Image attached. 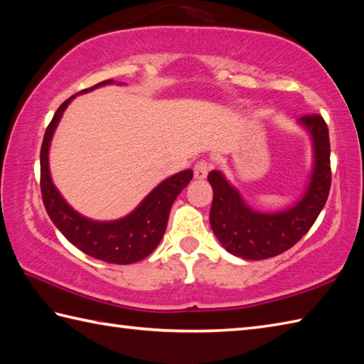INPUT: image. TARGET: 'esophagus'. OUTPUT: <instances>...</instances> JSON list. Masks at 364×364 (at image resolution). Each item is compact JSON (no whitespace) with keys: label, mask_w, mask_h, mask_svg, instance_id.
Returning a JSON list of instances; mask_svg holds the SVG:
<instances>
[{"label":"esophagus","mask_w":364,"mask_h":364,"mask_svg":"<svg viewBox=\"0 0 364 364\" xmlns=\"http://www.w3.org/2000/svg\"><path fill=\"white\" fill-rule=\"evenodd\" d=\"M211 167H213V164H210V162L198 161L194 166V176L197 178V180H203V178H206L208 172L211 170Z\"/></svg>","instance_id":"obj_1"}]
</instances>
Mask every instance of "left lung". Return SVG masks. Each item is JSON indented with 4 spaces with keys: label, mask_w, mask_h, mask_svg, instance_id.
<instances>
[{
    "label": "left lung",
    "mask_w": 364,
    "mask_h": 364,
    "mask_svg": "<svg viewBox=\"0 0 364 364\" xmlns=\"http://www.w3.org/2000/svg\"><path fill=\"white\" fill-rule=\"evenodd\" d=\"M299 125L313 142L310 183L297 203L278 213H261L245 203L219 170L208 173L213 188L210 223L222 247L244 259H266L286 252L308 233L327 202L331 170L327 123L318 114L300 117Z\"/></svg>",
    "instance_id": "obj_1"
}]
</instances>
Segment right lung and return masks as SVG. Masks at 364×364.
Listing matches in <instances>:
<instances>
[{
	"label": "right lung",
	"mask_w": 364,
	"mask_h": 364,
	"mask_svg": "<svg viewBox=\"0 0 364 364\" xmlns=\"http://www.w3.org/2000/svg\"><path fill=\"white\" fill-rule=\"evenodd\" d=\"M112 82L114 80L98 82L94 87L81 90L80 94ZM76 95L59 106L43 136L41 150V189L45 210L54 225L67 237V241H70L89 257L111 264H133L149 257L156 249L167 228L170 208L176 196H180V192L188 186L194 173L188 168L166 178L139 203L134 211L117 220L98 222L76 213L53 184L48 164L54 129L58 128L64 111Z\"/></svg>",
	"instance_id": "right-lung-1"
}]
</instances>
